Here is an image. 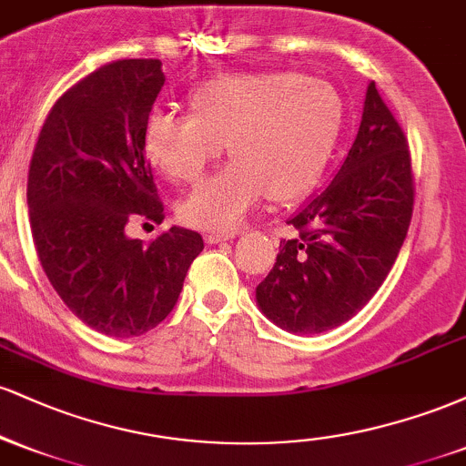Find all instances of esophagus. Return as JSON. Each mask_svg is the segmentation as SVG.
Returning <instances> with one entry per match:
<instances>
[{
	"instance_id": "34e87169",
	"label": "esophagus",
	"mask_w": 466,
	"mask_h": 466,
	"mask_svg": "<svg viewBox=\"0 0 466 466\" xmlns=\"http://www.w3.org/2000/svg\"><path fill=\"white\" fill-rule=\"evenodd\" d=\"M234 237H237V232H208L206 240L210 245H215V243H226V240L234 238Z\"/></svg>"
}]
</instances>
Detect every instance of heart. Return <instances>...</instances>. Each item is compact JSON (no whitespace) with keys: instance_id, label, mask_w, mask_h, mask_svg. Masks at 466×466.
<instances>
[{"instance_id":"1","label":"heart","mask_w":466,"mask_h":466,"mask_svg":"<svg viewBox=\"0 0 466 466\" xmlns=\"http://www.w3.org/2000/svg\"><path fill=\"white\" fill-rule=\"evenodd\" d=\"M190 114L155 106L142 147L168 177L195 184L226 151L232 162L181 203L190 226L226 232L269 192L291 201L322 173L341 127L339 94L300 72L229 74L190 94Z\"/></svg>"}]
</instances>
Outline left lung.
I'll return each mask as SVG.
<instances>
[{"instance_id":"left-lung-1","label":"left lung","mask_w":466,"mask_h":466,"mask_svg":"<svg viewBox=\"0 0 466 466\" xmlns=\"http://www.w3.org/2000/svg\"><path fill=\"white\" fill-rule=\"evenodd\" d=\"M414 210L408 137L368 85L360 131L322 192L289 218L274 269L256 287L271 322L291 333H324L349 322L383 285Z\"/></svg>"}]
</instances>
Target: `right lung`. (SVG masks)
<instances>
[{
	"label": "right lung",
	"instance_id": "obj_1",
	"mask_svg": "<svg viewBox=\"0 0 466 466\" xmlns=\"http://www.w3.org/2000/svg\"><path fill=\"white\" fill-rule=\"evenodd\" d=\"M162 61L120 58L69 87L47 114L28 170L36 256L67 309L98 333L137 337L173 311L203 238L170 228L148 243L131 218L162 223L142 147L164 87Z\"/></svg>",
	"mask_w": 466,
	"mask_h": 466
}]
</instances>
